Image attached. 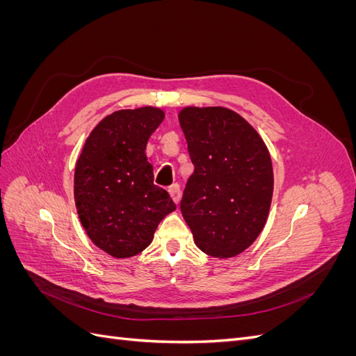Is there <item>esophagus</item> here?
<instances>
[{
    "label": "esophagus",
    "mask_w": 356,
    "mask_h": 356,
    "mask_svg": "<svg viewBox=\"0 0 356 356\" xmlns=\"http://www.w3.org/2000/svg\"><path fill=\"white\" fill-rule=\"evenodd\" d=\"M168 191H169L170 197L174 199V202L178 204L179 200H181V186L179 184H172Z\"/></svg>",
    "instance_id": "1"
}]
</instances>
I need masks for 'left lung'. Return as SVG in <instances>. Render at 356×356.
Wrapping results in <instances>:
<instances>
[{"label":"left lung","instance_id":"left-lung-1","mask_svg":"<svg viewBox=\"0 0 356 356\" xmlns=\"http://www.w3.org/2000/svg\"><path fill=\"white\" fill-rule=\"evenodd\" d=\"M179 124L195 165L179 204L182 217L203 252L238 255L261 233L270 209L268 149L245 118L222 106H187Z\"/></svg>","mask_w":356,"mask_h":356}]
</instances>
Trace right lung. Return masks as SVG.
<instances>
[{
    "label": "right lung",
    "mask_w": 356,
    "mask_h": 356,
    "mask_svg": "<svg viewBox=\"0 0 356 356\" xmlns=\"http://www.w3.org/2000/svg\"><path fill=\"white\" fill-rule=\"evenodd\" d=\"M163 118L154 106L106 115L86 139L75 165L80 221L92 242L115 258L145 250L159 222L177 209L168 191L154 186L145 156L148 138Z\"/></svg>",
    "instance_id": "add662e5"
}]
</instances>
